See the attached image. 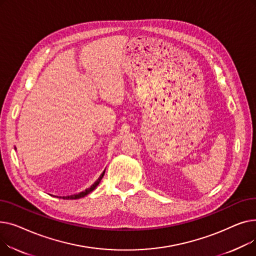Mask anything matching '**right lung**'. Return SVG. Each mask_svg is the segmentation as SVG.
Masks as SVG:
<instances>
[{"instance_id":"add662e5","label":"right lung","mask_w":256,"mask_h":256,"mask_svg":"<svg viewBox=\"0 0 256 256\" xmlns=\"http://www.w3.org/2000/svg\"><path fill=\"white\" fill-rule=\"evenodd\" d=\"M104 171H106V169H104ZM104 171L102 173V176L98 178V180L96 182H94L90 188H88V189H86L85 191L80 192L78 194H74V195H70V196H63V197H60V198H62V199H78V198H82V197L88 195L90 192H92V191H93L94 189H96V188L98 186V184L100 182L102 178L104 176Z\"/></svg>"}]
</instances>
